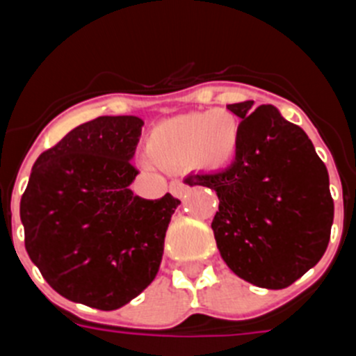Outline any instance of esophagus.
Instances as JSON below:
<instances>
[{
    "mask_svg": "<svg viewBox=\"0 0 356 356\" xmlns=\"http://www.w3.org/2000/svg\"><path fill=\"white\" fill-rule=\"evenodd\" d=\"M169 188H171V194H172V196L178 197V200H181V197L185 196V193H187V185H185L184 181H180V180L171 181V185H169Z\"/></svg>",
    "mask_w": 356,
    "mask_h": 356,
    "instance_id": "obj_1",
    "label": "esophagus"
}]
</instances>
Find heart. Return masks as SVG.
I'll use <instances>...</instances> for the list:
<instances>
[{
	"label": "heart",
	"instance_id": "1",
	"mask_svg": "<svg viewBox=\"0 0 356 356\" xmlns=\"http://www.w3.org/2000/svg\"><path fill=\"white\" fill-rule=\"evenodd\" d=\"M238 144V119L229 110L216 108L162 121L151 130L146 151L160 169L191 165L203 171H222L237 156Z\"/></svg>",
	"mask_w": 356,
	"mask_h": 356
}]
</instances>
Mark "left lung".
Segmentation results:
<instances>
[{
	"label": "left lung",
	"instance_id": "8db88e82",
	"mask_svg": "<svg viewBox=\"0 0 356 356\" xmlns=\"http://www.w3.org/2000/svg\"><path fill=\"white\" fill-rule=\"evenodd\" d=\"M241 118V144L228 169L191 175L188 185L216 191L212 221L226 266L250 284L285 289L325 254L333 225L326 165L312 140L273 105H228Z\"/></svg>",
	"mask_w": 356,
	"mask_h": 356
}]
</instances>
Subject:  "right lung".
I'll list each match as a JSON object with an SVG mask.
<instances>
[{
  "mask_svg": "<svg viewBox=\"0 0 356 356\" xmlns=\"http://www.w3.org/2000/svg\"><path fill=\"white\" fill-rule=\"evenodd\" d=\"M144 121L102 115L40 153L21 197L24 246L44 280L97 310L130 303L155 280L180 201L131 193Z\"/></svg>",
  "mask_w": 356,
  "mask_h": 356,
  "instance_id": "obj_1",
  "label": "right lung"
}]
</instances>
